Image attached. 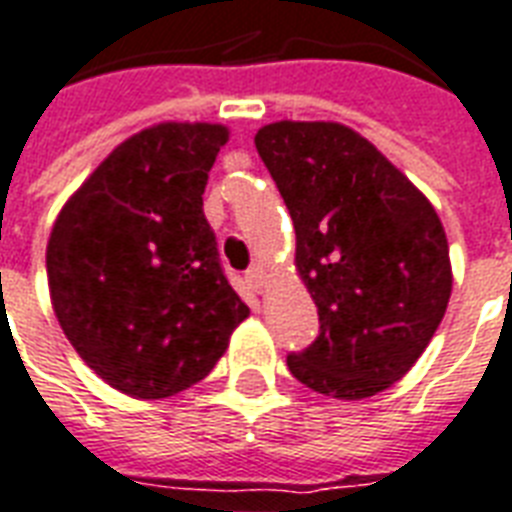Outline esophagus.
Instances as JSON below:
<instances>
[{"instance_id": "34e87169", "label": "esophagus", "mask_w": 512, "mask_h": 512, "mask_svg": "<svg viewBox=\"0 0 512 512\" xmlns=\"http://www.w3.org/2000/svg\"><path fill=\"white\" fill-rule=\"evenodd\" d=\"M245 278H248V283H251L256 294H264V288H267V270H264V264H253Z\"/></svg>"}]
</instances>
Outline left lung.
Segmentation results:
<instances>
[{
  "mask_svg": "<svg viewBox=\"0 0 512 512\" xmlns=\"http://www.w3.org/2000/svg\"><path fill=\"white\" fill-rule=\"evenodd\" d=\"M256 151L291 213L297 272L321 321L288 370L324 397H375L416 364L451 299L440 215L343 124L275 121L256 132Z\"/></svg>",
  "mask_w": 512,
  "mask_h": 512,
  "instance_id": "1",
  "label": "left lung"
}]
</instances>
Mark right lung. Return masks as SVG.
<instances>
[{"label":"right lung","instance_id":"1","mask_svg":"<svg viewBox=\"0 0 512 512\" xmlns=\"http://www.w3.org/2000/svg\"><path fill=\"white\" fill-rule=\"evenodd\" d=\"M221 124L132 134L61 207L45 267L80 359L134 399L186 391L213 370L248 305L229 286L202 210Z\"/></svg>","mask_w":512,"mask_h":512}]
</instances>
